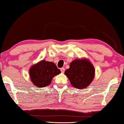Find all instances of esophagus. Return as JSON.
I'll use <instances>...</instances> for the list:
<instances>
[{"label": "esophagus", "instance_id": "obj_1", "mask_svg": "<svg viewBox=\"0 0 124 124\" xmlns=\"http://www.w3.org/2000/svg\"><path fill=\"white\" fill-rule=\"evenodd\" d=\"M65 69L64 68H61V71L62 73H64V72H65Z\"/></svg>", "mask_w": 124, "mask_h": 124}]
</instances>
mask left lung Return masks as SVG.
<instances>
[{
    "mask_svg": "<svg viewBox=\"0 0 124 124\" xmlns=\"http://www.w3.org/2000/svg\"><path fill=\"white\" fill-rule=\"evenodd\" d=\"M95 69L93 65L86 59H75L70 63L65 75L71 85L78 89H85L92 83L94 78Z\"/></svg>",
    "mask_w": 124,
    "mask_h": 124,
    "instance_id": "8db88e82",
    "label": "left lung"
}]
</instances>
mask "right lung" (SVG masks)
Returning a JSON list of instances; mask_svg holds the SVG:
<instances>
[{
    "label": "right lung",
    "instance_id": "1",
    "mask_svg": "<svg viewBox=\"0 0 124 124\" xmlns=\"http://www.w3.org/2000/svg\"><path fill=\"white\" fill-rule=\"evenodd\" d=\"M60 73L61 70L55 63L45 60L32 65L29 70L31 82L38 87H44L50 85L52 78Z\"/></svg>",
    "mask_w": 124,
    "mask_h": 124
}]
</instances>
